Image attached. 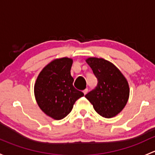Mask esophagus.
Returning <instances> with one entry per match:
<instances>
[{
    "label": "esophagus",
    "mask_w": 155,
    "mask_h": 155,
    "mask_svg": "<svg viewBox=\"0 0 155 155\" xmlns=\"http://www.w3.org/2000/svg\"><path fill=\"white\" fill-rule=\"evenodd\" d=\"M87 92H88V89H87V88L84 89V90L83 91V93H84V95H85V94H87Z\"/></svg>",
    "instance_id": "esophagus-1"
}]
</instances>
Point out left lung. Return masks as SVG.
<instances>
[{
  "mask_svg": "<svg viewBox=\"0 0 155 155\" xmlns=\"http://www.w3.org/2000/svg\"><path fill=\"white\" fill-rule=\"evenodd\" d=\"M92 69L98 84L85 95L94 110L105 118H112L123 110L129 98V85L121 71L113 63L102 58L85 60Z\"/></svg>",
  "mask_w": 155,
  "mask_h": 155,
  "instance_id": "8db88e82",
  "label": "left lung"
}]
</instances>
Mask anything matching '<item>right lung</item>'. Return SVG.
I'll list each match as a JSON object with an SVG mask.
<instances>
[{
  "label": "right lung",
  "instance_id": "right-lung-1",
  "mask_svg": "<svg viewBox=\"0 0 155 155\" xmlns=\"http://www.w3.org/2000/svg\"><path fill=\"white\" fill-rule=\"evenodd\" d=\"M72 58H56L42 69L34 85V94L41 110L48 117L64 118L77 99L84 96L73 85L71 75Z\"/></svg>",
  "mask_w": 155,
  "mask_h": 155
}]
</instances>
